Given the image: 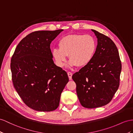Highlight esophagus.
<instances>
[{
    "label": "esophagus",
    "mask_w": 133,
    "mask_h": 133,
    "mask_svg": "<svg viewBox=\"0 0 133 133\" xmlns=\"http://www.w3.org/2000/svg\"><path fill=\"white\" fill-rule=\"evenodd\" d=\"M67 74H68V76H69V79H70V80H71V79H72V74L71 73V72H67Z\"/></svg>",
    "instance_id": "1"
}]
</instances>
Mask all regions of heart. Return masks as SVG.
<instances>
[{"instance_id": "b5f03b06", "label": "heart", "mask_w": 133, "mask_h": 133, "mask_svg": "<svg viewBox=\"0 0 133 133\" xmlns=\"http://www.w3.org/2000/svg\"><path fill=\"white\" fill-rule=\"evenodd\" d=\"M58 48H54L52 55L57 66L62 67L69 55V67L77 65H88L94 57L97 43L94 37L89 35L72 34L62 37L58 42Z\"/></svg>"}]
</instances>
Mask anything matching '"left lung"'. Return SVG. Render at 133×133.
Segmentation results:
<instances>
[{
    "instance_id": "left-lung-1",
    "label": "left lung",
    "mask_w": 133,
    "mask_h": 133,
    "mask_svg": "<svg viewBox=\"0 0 133 133\" xmlns=\"http://www.w3.org/2000/svg\"><path fill=\"white\" fill-rule=\"evenodd\" d=\"M91 31L97 38L94 57L72 76L80 103L88 108L110 103L118 88L121 71L118 51L113 41L96 30Z\"/></svg>"
}]
</instances>
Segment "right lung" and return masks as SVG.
Segmentation results:
<instances>
[{"label": "right lung", "instance_id": "1", "mask_svg": "<svg viewBox=\"0 0 133 133\" xmlns=\"http://www.w3.org/2000/svg\"><path fill=\"white\" fill-rule=\"evenodd\" d=\"M63 30L37 31L25 37L12 57L15 89L23 102L34 110L49 112L59 106L69 77L54 64L50 43Z\"/></svg>", "mask_w": 133, "mask_h": 133}]
</instances>
